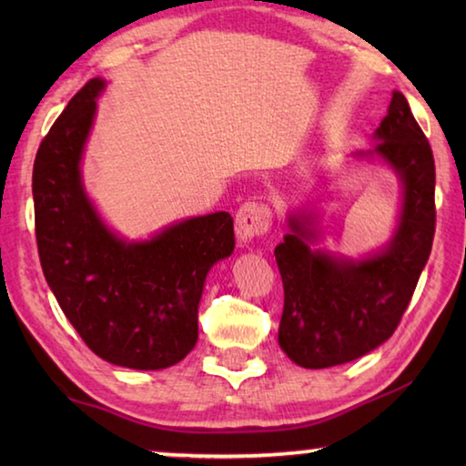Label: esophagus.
<instances>
[{"mask_svg": "<svg viewBox=\"0 0 466 466\" xmlns=\"http://www.w3.org/2000/svg\"><path fill=\"white\" fill-rule=\"evenodd\" d=\"M271 208L265 203L248 201L236 211V234L242 242H248L257 236H263L271 228Z\"/></svg>", "mask_w": 466, "mask_h": 466, "instance_id": "esophagus-1", "label": "esophagus"}]
</instances>
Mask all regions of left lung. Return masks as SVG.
<instances>
[{"mask_svg":"<svg viewBox=\"0 0 466 466\" xmlns=\"http://www.w3.org/2000/svg\"><path fill=\"white\" fill-rule=\"evenodd\" d=\"M374 139L372 149L353 157L384 162L403 185L390 242L361 258L312 248L320 238L317 214L299 209L288 216L289 232L275 247L283 281L279 347L302 368L347 364L382 345L400 322L430 258L436 167L430 141L400 92H392Z\"/></svg>","mask_w":466,"mask_h":466,"instance_id":"8db88e82","label":"left lung"}]
</instances>
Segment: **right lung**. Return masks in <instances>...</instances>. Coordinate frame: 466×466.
<instances>
[{"instance_id": "add662e5", "label": "right lung", "mask_w": 466, "mask_h": 466, "mask_svg": "<svg viewBox=\"0 0 466 466\" xmlns=\"http://www.w3.org/2000/svg\"><path fill=\"white\" fill-rule=\"evenodd\" d=\"M105 86L100 77L86 84L36 152L38 257L63 314L98 358L164 370L197 343L205 278L232 255L234 219L228 211L188 218L147 240H125L102 222L80 167Z\"/></svg>"}]
</instances>
